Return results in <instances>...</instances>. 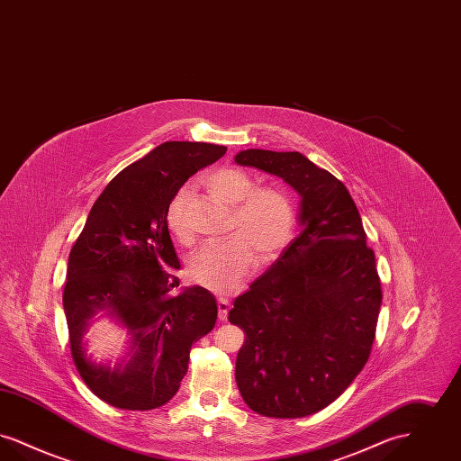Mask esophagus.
<instances>
[{
  "label": "esophagus",
  "mask_w": 461,
  "mask_h": 461,
  "mask_svg": "<svg viewBox=\"0 0 461 461\" xmlns=\"http://www.w3.org/2000/svg\"><path fill=\"white\" fill-rule=\"evenodd\" d=\"M218 309H220V321H226L228 320V311H230V301L220 297L218 299Z\"/></svg>",
  "instance_id": "1"
}]
</instances>
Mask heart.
<instances>
[{"instance_id":"obj_1","label":"heart","mask_w":461,"mask_h":461,"mask_svg":"<svg viewBox=\"0 0 461 461\" xmlns=\"http://www.w3.org/2000/svg\"><path fill=\"white\" fill-rule=\"evenodd\" d=\"M209 194L231 207L228 235L231 239L207 243L190 258L194 282L216 294L240 288L254 271L258 258L271 261L284 249L294 228V205L278 186H256L252 177L237 167H221L205 176ZM188 188L183 186L167 205V226L177 240H192L185 218Z\"/></svg>"}]
</instances>
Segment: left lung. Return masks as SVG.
Segmentation results:
<instances>
[{
  "mask_svg": "<svg viewBox=\"0 0 461 461\" xmlns=\"http://www.w3.org/2000/svg\"><path fill=\"white\" fill-rule=\"evenodd\" d=\"M235 162L282 177L301 197V233L228 314L245 331L237 385L263 417H307L370 357L382 306L375 254L344 183L306 155L249 149Z\"/></svg>",
  "mask_w": 461,
  "mask_h": 461,
  "instance_id": "8db88e82",
  "label": "left lung"
}]
</instances>
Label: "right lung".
Returning <instances> with one entry per match:
<instances>
[{
  "mask_svg": "<svg viewBox=\"0 0 461 461\" xmlns=\"http://www.w3.org/2000/svg\"><path fill=\"white\" fill-rule=\"evenodd\" d=\"M226 147L166 141L115 176L89 211L74 243L64 288L70 352L91 393L110 406L147 411L177 393L192 344L216 325V297L203 286L176 292L179 269L167 230V205L198 169ZM107 313L131 335L113 369L91 362L82 337Z\"/></svg>",
  "mask_w": 461,
  "mask_h": 461,
  "instance_id": "obj_1",
  "label": "right lung"
}]
</instances>
